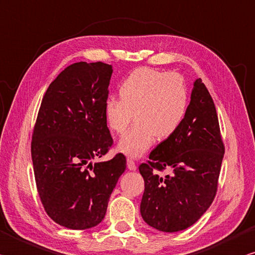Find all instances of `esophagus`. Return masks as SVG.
I'll list each match as a JSON object with an SVG mask.
<instances>
[{
  "label": "esophagus",
  "instance_id": "obj_1",
  "mask_svg": "<svg viewBox=\"0 0 255 255\" xmlns=\"http://www.w3.org/2000/svg\"><path fill=\"white\" fill-rule=\"evenodd\" d=\"M127 167L129 170H136L137 166L135 164V161H133L131 158H127Z\"/></svg>",
  "mask_w": 255,
  "mask_h": 255
}]
</instances>
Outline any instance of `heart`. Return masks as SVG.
<instances>
[{"mask_svg": "<svg viewBox=\"0 0 255 255\" xmlns=\"http://www.w3.org/2000/svg\"><path fill=\"white\" fill-rule=\"evenodd\" d=\"M120 99L108 97L104 115L110 130L123 135L132 122L136 125L118 143L119 151L140 157L157 139H167L177 131L189 103L187 87L179 76L140 68L125 78L119 87Z\"/></svg>", "mask_w": 255, "mask_h": 255, "instance_id": "b5f03b06", "label": "heart"}]
</instances>
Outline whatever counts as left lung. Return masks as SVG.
Segmentation results:
<instances>
[{
    "mask_svg": "<svg viewBox=\"0 0 255 255\" xmlns=\"http://www.w3.org/2000/svg\"><path fill=\"white\" fill-rule=\"evenodd\" d=\"M223 156L214 101L198 78L180 127L139 166L145 182L140 203L143 221L168 233L192 226L214 200ZM166 168L172 172L169 175L156 174Z\"/></svg>",
    "mask_w": 255,
    "mask_h": 255,
    "instance_id": "1",
    "label": "left lung"
}]
</instances>
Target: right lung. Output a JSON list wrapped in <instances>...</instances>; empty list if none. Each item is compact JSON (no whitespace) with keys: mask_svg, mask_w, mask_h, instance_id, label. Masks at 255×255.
Here are the masks:
<instances>
[{"mask_svg":"<svg viewBox=\"0 0 255 255\" xmlns=\"http://www.w3.org/2000/svg\"><path fill=\"white\" fill-rule=\"evenodd\" d=\"M113 66L77 62L50 83L31 142L39 196L55 223L87 230L104 220L126 157H103L113 145L104 115Z\"/></svg>","mask_w":255,"mask_h":255,"instance_id":"right-lung-1","label":"right lung"}]
</instances>
